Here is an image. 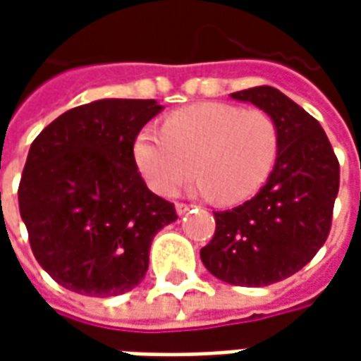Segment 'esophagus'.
<instances>
[{
	"mask_svg": "<svg viewBox=\"0 0 361 361\" xmlns=\"http://www.w3.org/2000/svg\"><path fill=\"white\" fill-rule=\"evenodd\" d=\"M189 209H191V204H185V203H178L176 204V212H178V214H185V212H189Z\"/></svg>",
	"mask_w": 361,
	"mask_h": 361,
	"instance_id": "34e87169",
	"label": "esophagus"
}]
</instances>
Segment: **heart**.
Listing matches in <instances>:
<instances>
[{
	"mask_svg": "<svg viewBox=\"0 0 361 361\" xmlns=\"http://www.w3.org/2000/svg\"><path fill=\"white\" fill-rule=\"evenodd\" d=\"M133 157L142 178L160 195L172 193L195 168L201 172L193 183L197 195L238 204L271 178L279 129L265 111L199 102L170 114L162 133L149 127L139 131Z\"/></svg>",
	"mask_w": 361,
	"mask_h": 361,
	"instance_id": "1",
	"label": "heart"
}]
</instances>
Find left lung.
I'll return each instance as SVG.
<instances>
[{
	"label": "left lung",
	"mask_w": 361,
	"mask_h": 361,
	"mask_svg": "<svg viewBox=\"0 0 361 361\" xmlns=\"http://www.w3.org/2000/svg\"><path fill=\"white\" fill-rule=\"evenodd\" d=\"M271 116L279 157L259 193L232 211L214 212L216 230L201 250L212 276L259 288L298 272L325 243L341 168L323 127L302 106L272 87L232 92Z\"/></svg>",
	"instance_id": "1"
}]
</instances>
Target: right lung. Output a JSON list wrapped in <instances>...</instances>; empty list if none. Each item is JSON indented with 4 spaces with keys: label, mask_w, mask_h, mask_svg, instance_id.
Segmentation results:
<instances>
[{
    "label": "right lung",
    "mask_w": 361,
    "mask_h": 361,
    "mask_svg": "<svg viewBox=\"0 0 361 361\" xmlns=\"http://www.w3.org/2000/svg\"><path fill=\"white\" fill-rule=\"evenodd\" d=\"M162 110L157 100H94L61 114L30 145L20 219L36 261L67 290L92 298L133 290L152 238L178 220L133 157L135 137Z\"/></svg>",
    "instance_id": "1"
}]
</instances>
